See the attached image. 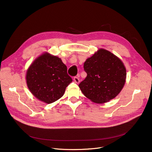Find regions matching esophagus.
<instances>
[{"label":"esophagus","mask_w":152,"mask_h":152,"mask_svg":"<svg viewBox=\"0 0 152 152\" xmlns=\"http://www.w3.org/2000/svg\"><path fill=\"white\" fill-rule=\"evenodd\" d=\"M73 80H74V81H75L76 83H77V84H78V83H79V79L77 77H76V76L74 77Z\"/></svg>","instance_id":"34e87169"}]
</instances>
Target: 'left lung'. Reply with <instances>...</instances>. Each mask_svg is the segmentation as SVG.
I'll list each match as a JSON object with an SVG mask.
<instances>
[{
    "label": "left lung",
    "mask_w": 152,
    "mask_h": 152,
    "mask_svg": "<svg viewBox=\"0 0 152 152\" xmlns=\"http://www.w3.org/2000/svg\"><path fill=\"white\" fill-rule=\"evenodd\" d=\"M87 77L79 84L92 102L104 103L113 99L126 83V69L123 61L110 51L100 49L84 63Z\"/></svg>",
    "instance_id": "8db88e82"
}]
</instances>
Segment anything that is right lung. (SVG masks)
Returning a JSON list of instances; mask_svg holds the SVG:
<instances>
[{
	"label": "right lung",
	"mask_w": 152,
	"mask_h": 152,
	"mask_svg": "<svg viewBox=\"0 0 152 152\" xmlns=\"http://www.w3.org/2000/svg\"><path fill=\"white\" fill-rule=\"evenodd\" d=\"M26 80L31 94L47 104L60 99L73 81L61 58L48 52L31 63L26 71Z\"/></svg>",
	"instance_id": "add662e5"
}]
</instances>
